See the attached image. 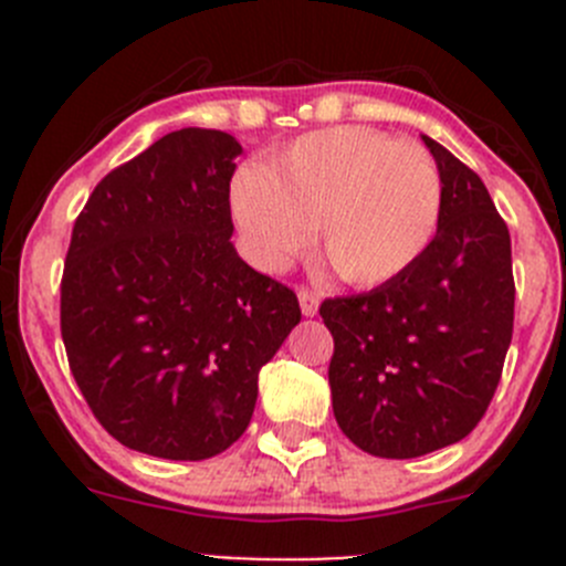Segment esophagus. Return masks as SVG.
I'll use <instances>...</instances> for the list:
<instances>
[{
	"mask_svg": "<svg viewBox=\"0 0 566 566\" xmlns=\"http://www.w3.org/2000/svg\"><path fill=\"white\" fill-rule=\"evenodd\" d=\"M298 304H301V312H304V317H315L319 312V295L312 293V290L301 287L298 290Z\"/></svg>",
	"mask_w": 566,
	"mask_h": 566,
	"instance_id": "esophagus-1",
	"label": "esophagus"
}]
</instances>
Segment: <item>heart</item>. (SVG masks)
<instances>
[{
	"instance_id": "obj_1",
	"label": "heart",
	"mask_w": 566,
	"mask_h": 566,
	"mask_svg": "<svg viewBox=\"0 0 566 566\" xmlns=\"http://www.w3.org/2000/svg\"><path fill=\"white\" fill-rule=\"evenodd\" d=\"M230 208L249 256L265 271H284L315 227L317 249L342 282L378 287L430 249L443 182L416 142L336 125L301 136L262 169H241Z\"/></svg>"
}]
</instances>
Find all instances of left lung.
<instances>
[{
  "label": "left lung",
  "mask_w": 566,
  "mask_h": 566,
  "mask_svg": "<svg viewBox=\"0 0 566 566\" xmlns=\"http://www.w3.org/2000/svg\"><path fill=\"white\" fill-rule=\"evenodd\" d=\"M443 182L441 224L413 268L319 306L334 336L336 424L375 458L458 443L488 410L515 319L512 241L473 169L421 136Z\"/></svg>",
  "instance_id": "8db88e82"
}]
</instances>
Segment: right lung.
Segmentation results:
<instances>
[{
    "mask_svg": "<svg viewBox=\"0 0 566 566\" xmlns=\"http://www.w3.org/2000/svg\"><path fill=\"white\" fill-rule=\"evenodd\" d=\"M243 147L182 128L108 172L73 224L62 273L71 373L112 438L208 460L247 432L260 369L301 323L298 298L232 247Z\"/></svg>",
    "mask_w": 566,
    "mask_h": 566,
    "instance_id": "1",
    "label": "right lung"
}]
</instances>
